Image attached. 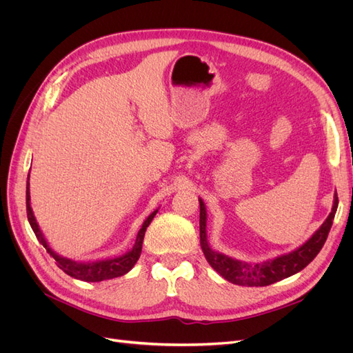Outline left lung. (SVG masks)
<instances>
[{"instance_id": "left-lung-1", "label": "left lung", "mask_w": 353, "mask_h": 353, "mask_svg": "<svg viewBox=\"0 0 353 353\" xmlns=\"http://www.w3.org/2000/svg\"><path fill=\"white\" fill-rule=\"evenodd\" d=\"M200 203V245L201 250L205 253V258L209 265L215 270L222 279L227 281L237 284V285H248V287H262L270 285L280 280L287 279L302 271L306 265L311 263L315 256L323 249V245L328 237V232L333 225V219L336 215V210L339 206L337 193H334L333 208H331L330 215L323 222L311 239H307L302 245H299L290 253H284L280 256H275L272 259L263 261V262H244L234 259L228 254H223L221 252L213 250L208 241V231H206V221H208V212L205 201L199 197Z\"/></svg>"}]
</instances>
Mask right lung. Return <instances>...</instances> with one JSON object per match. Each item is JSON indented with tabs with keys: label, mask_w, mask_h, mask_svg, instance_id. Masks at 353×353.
Instances as JSON below:
<instances>
[{
	"label": "right lung",
	"mask_w": 353,
	"mask_h": 353,
	"mask_svg": "<svg viewBox=\"0 0 353 353\" xmlns=\"http://www.w3.org/2000/svg\"><path fill=\"white\" fill-rule=\"evenodd\" d=\"M159 209H156L154 212H152L150 215L147 216V219L143 222V225L137 234V240L132 245L131 250H128L126 253L121 254V256H114V258H108V259H99V261H73L66 258V256H61L57 252L52 250L50 248V244L46 239L44 234H42L37 218L34 215V210L30 208V193H29V178H28V184H26V212H28V221L30 223V228L34 230L35 236L38 239V241L44 245L47 249V252L50 253V256L54 258L56 263L59 268L66 272L68 275L73 276V279L81 280V281H88V283H99V281H104V280H112L116 279V276L125 275L126 272H130L134 265L137 263L138 258L141 254V249H143V240H144V234L147 227L150 225V222L153 221V218L156 216Z\"/></svg>",
	"instance_id": "right-lung-1"
}]
</instances>
